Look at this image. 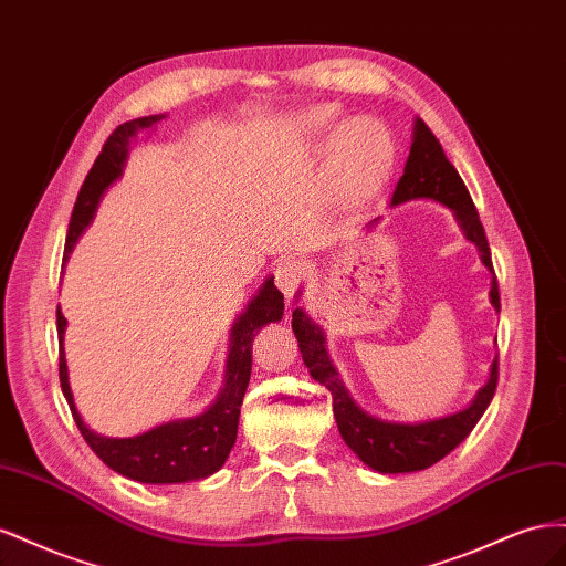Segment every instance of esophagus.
Segmentation results:
<instances>
[{
    "label": "esophagus",
    "mask_w": 566,
    "mask_h": 566,
    "mask_svg": "<svg viewBox=\"0 0 566 566\" xmlns=\"http://www.w3.org/2000/svg\"><path fill=\"white\" fill-rule=\"evenodd\" d=\"M273 279H276V285L285 297H293L304 279V264L295 260V256H287V260H283L276 266V271H273Z\"/></svg>",
    "instance_id": "obj_1"
}]
</instances>
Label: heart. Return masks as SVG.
Instances as JSON below:
<instances>
[{
  "label": "heart",
  "mask_w": 566,
  "mask_h": 566,
  "mask_svg": "<svg viewBox=\"0 0 566 566\" xmlns=\"http://www.w3.org/2000/svg\"><path fill=\"white\" fill-rule=\"evenodd\" d=\"M337 125L339 115L331 106H318L304 117V127L318 136H331ZM391 167L394 144L382 123L373 117H354L339 127L331 165L333 193L339 202L352 205L370 198L387 181Z\"/></svg>",
  "instance_id": "heart-1"
}]
</instances>
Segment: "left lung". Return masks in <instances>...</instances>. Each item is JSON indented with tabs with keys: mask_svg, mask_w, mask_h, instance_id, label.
<instances>
[{
	"mask_svg": "<svg viewBox=\"0 0 566 566\" xmlns=\"http://www.w3.org/2000/svg\"><path fill=\"white\" fill-rule=\"evenodd\" d=\"M416 198H432L451 208L460 229L465 231V238L482 254L484 266L493 271L486 233L482 221H479V212L468 186L462 184L458 169L449 163L439 139L420 117L416 119L413 144H410V156L406 160L403 175L397 188H394L391 208ZM491 304L495 306V312H501V293L495 276L491 281ZM293 331L312 378L333 394V413L342 439L368 468L382 474L427 470L443 455H449L474 430V424L484 416L486 406L493 399L495 385H499V356H495L489 382L476 391L474 401L468 408L447 418L416 424L385 422L368 416L366 410L354 403L345 382L339 380L337 368L331 361L328 349H325L323 331L302 310L293 312Z\"/></svg>",
	"mask_w": 566,
	"mask_h": 566,
	"instance_id": "8db88e82",
	"label": "left lung"
}]
</instances>
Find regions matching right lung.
<instances>
[{"mask_svg": "<svg viewBox=\"0 0 566 566\" xmlns=\"http://www.w3.org/2000/svg\"><path fill=\"white\" fill-rule=\"evenodd\" d=\"M165 115H148L136 117L129 123L119 125L108 142L101 148L98 158L94 160L87 179H84L75 208L67 224L65 238V260L80 233L90 227V221L96 212V205L104 196L106 188L123 175L127 160L129 139L142 129H148L160 123ZM283 318V293L273 285V279H266L260 293L248 304V310L238 316L231 328V349L227 358V380L221 387L214 403L205 413L186 420H172L153 427V430L129 437V439H108L92 432L82 422L71 385H67V366L63 352V333H65V316L56 310V328H59V378L63 397L71 406V413L77 422L90 449L106 462L117 474L129 476L134 482L144 484H181L196 482L214 474L224 465L238 434V418H241V403L250 382L252 370V339L256 331L264 328L266 323H276Z\"/></svg>", "mask_w": 566, "mask_h": 566, "instance_id": "obj_1", "label": "right lung"}]
</instances>
